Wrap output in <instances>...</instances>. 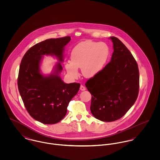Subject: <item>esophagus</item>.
<instances>
[{
    "label": "esophagus",
    "mask_w": 160,
    "mask_h": 160,
    "mask_svg": "<svg viewBox=\"0 0 160 160\" xmlns=\"http://www.w3.org/2000/svg\"><path fill=\"white\" fill-rule=\"evenodd\" d=\"M80 90L81 91H85L86 90V88L84 86H82V85H81V86H80Z\"/></svg>",
    "instance_id": "esophagus-1"
}]
</instances>
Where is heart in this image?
Here are the masks:
<instances>
[{
	"instance_id": "obj_1",
	"label": "heart",
	"mask_w": 160,
	"mask_h": 160,
	"mask_svg": "<svg viewBox=\"0 0 160 160\" xmlns=\"http://www.w3.org/2000/svg\"><path fill=\"white\" fill-rule=\"evenodd\" d=\"M110 56L109 46L105 42L86 41L75 46L71 53V62L65 65L69 74L76 78L79 75L78 68L86 78H92L101 72Z\"/></svg>"
}]
</instances>
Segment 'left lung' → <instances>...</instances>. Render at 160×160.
Returning a JSON list of instances; mask_svg holds the SVG:
<instances>
[{
	"instance_id": "obj_1",
	"label": "left lung",
	"mask_w": 160,
	"mask_h": 160,
	"mask_svg": "<svg viewBox=\"0 0 160 160\" xmlns=\"http://www.w3.org/2000/svg\"><path fill=\"white\" fill-rule=\"evenodd\" d=\"M110 38L114 49L111 61L86 82L92 95V114L105 122L118 120L126 114L136 101L139 91L137 62L119 39Z\"/></svg>"
}]
</instances>
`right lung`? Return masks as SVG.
<instances>
[{
    "instance_id": "obj_1",
    "label": "right lung",
    "mask_w": 160,
    "mask_h": 160,
    "mask_svg": "<svg viewBox=\"0 0 160 160\" xmlns=\"http://www.w3.org/2000/svg\"><path fill=\"white\" fill-rule=\"evenodd\" d=\"M70 36L49 39L31 47L22 60L18 77V88L24 107L30 116L43 124H52L60 121L67 113L71 100L77 94L79 83L66 84L59 73L61 63L54 67L48 76L41 73L40 63L44 55H55L60 62L64 47Z\"/></svg>"
}]
</instances>
